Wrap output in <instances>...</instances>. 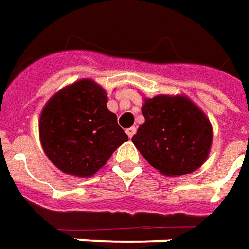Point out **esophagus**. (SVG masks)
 I'll return each instance as SVG.
<instances>
[{
    "mask_svg": "<svg viewBox=\"0 0 249 249\" xmlns=\"http://www.w3.org/2000/svg\"><path fill=\"white\" fill-rule=\"evenodd\" d=\"M136 131H137L136 127H130V128H127V130H126V133H127V136L130 137V138H131V137L136 134Z\"/></svg>",
    "mask_w": 249,
    "mask_h": 249,
    "instance_id": "esophagus-1",
    "label": "esophagus"
}]
</instances>
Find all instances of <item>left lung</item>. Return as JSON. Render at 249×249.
Wrapping results in <instances>:
<instances>
[{
	"label": "left lung",
	"mask_w": 249,
	"mask_h": 249,
	"mask_svg": "<svg viewBox=\"0 0 249 249\" xmlns=\"http://www.w3.org/2000/svg\"><path fill=\"white\" fill-rule=\"evenodd\" d=\"M145 123L133 142L152 167L170 177L197 170L210 153L213 128L207 116L183 96L146 98Z\"/></svg>",
	"instance_id": "left-lung-1"
}]
</instances>
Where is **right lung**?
Listing matches in <instances>:
<instances>
[{
  "mask_svg": "<svg viewBox=\"0 0 249 249\" xmlns=\"http://www.w3.org/2000/svg\"><path fill=\"white\" fill-rule=\"evenodd\" d=\"M107 101L101 86L82 79L60 90L45 105L39 119L41 144L63 173L93 175L128 140Z\"/></svg>",
  "mask_w": 249,
  "mask_h": 249,
  "instance_id": "right-lung-1",
  "label": "right lung"
}]
</instances>
